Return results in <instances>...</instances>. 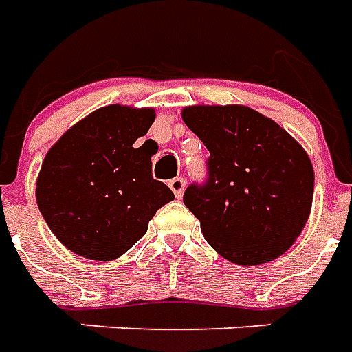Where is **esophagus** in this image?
Segmentation results:
<instances>
[{"label":"esophagus","mask_w":352,"mask_h":352,"mask_svg":"<svg viewBox=\"0 0 352 352\" xmlns=\"http://www.w3.org/2000/svg\"><path fill=\"white\" fill-rule=\"evenodd\" d=\"M184 186H186V181H184L183 177H175V179H171V181H169V188L173 190V194H175L177 198H181V196H183Z\"/></svg>","instance_id":"34e87169"}]
</instances>
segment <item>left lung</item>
<instances>
[{"label":"left lung","mask_w":352,"mask_h":352,"mask_svg":"<svg viewBox=\"0 0 352 352\" xmlns=\"http://www.w3.org/2000/svg\"><path fill=\"white\" fill-rule=\"evenodd\" d=\"M183 120L209 151L206 181L183 196L207 243L239 265L288 251L313 201L307 153L279 124L243 105L186 107Z\"/></svg>","instance_id":"1"}]
</instances>
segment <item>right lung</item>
Instances as JSON below:
<instances>
[{"instance_id":"obj_1","label":"right lung","mask_w":352,"mask_h":352,"mask_svg":"<svg viewBox=\"0 0 352 352\" xmlns=\"http://www.w3.org/2000/svg\"><path fill=\"white\" fill-rule=\"evenodd\" d=\"M154 116L153 109H98L47 153L37 177V206L69 251L101 262L118 258L175 198L154 181L153 153L133 146Z\"/></svg>"}]
</instances>
